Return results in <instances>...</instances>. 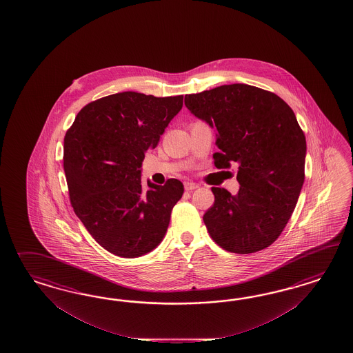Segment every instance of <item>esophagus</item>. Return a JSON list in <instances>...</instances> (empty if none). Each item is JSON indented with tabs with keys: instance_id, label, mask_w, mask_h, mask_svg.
<instances>
[{
	"instance_id": "esophagus-1",
	"label": "esophagus",
	"mask_w": 353,
	"mask_h": 353,
	"mask_svg": "<svg viewBox=\"0 0 353 353\" xmlns=\"http://www.w3.org/2000/svg\"><path fill=\"white\" fill-rule=\"evenodd\" d=\"M183 186H185V190H186V192H192V190L198 189V185L194 183V182H185Z\"/></svg>"
}]
</instances>
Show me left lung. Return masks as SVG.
<instances>
[{
    "label": "left lung",
    "instance_id": "1",
    "mask_svg": "<svg viewBox=\"0 0 353 353\" xmlns=\"http://www.w3.org/2000/svg\"><path fill=\"white\" fill-rule=\"evenodd\" d=\"M185 106L217 132L216 168L238 164L239 192L212 188L214 202L203 216L211 238L234 254L267 248L289 223L305 177L307 143L294 111L247 84L186 94Z\"/></svg>",
    "mask_w": 353,
    "mask_h": 353
}]
</instances>
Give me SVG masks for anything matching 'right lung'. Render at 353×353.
<instances>
[{
    "mask_svg": "<svg viewBox=\"0 0 353 353\" xmlns=\"http://www.w3.org/2000/svg\"><path fill=\"white\" fill-rule=\"evenodd\" d=\"M183 96L123 92L83 107L64 136L70 202L86 230L108 252L139 257L158 246L183 185L141 182L145 152L155 149L181 110Z\"/></svg>",
    "mask_w": 353,
    "mask_h": 353,
    "instance_id": "right-lung-1",
    "label": "right lung"
}]
</instances>
